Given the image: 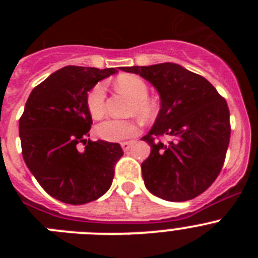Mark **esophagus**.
I'll return each instance as SVG.
<instances>
[{
    "mask_svg": "<svg viewBox=\"0 0 258 258\" xmlns=\"http://www.w3.org/2000/svg\"><path fill=\"white\" fill-rule=\"evenodd\" d=\"M133 141H129V142H121V147L124 151H127V150L131 149L132 146H133Z\"/></svg>",
    "mask_w": 258,
    "mask_h": 258,
    "instance_id": "obj_1",
    "label": "esophagus"
}]
</instances>
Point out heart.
<instances>
[{
  "mask_svg": "<svg viewBox=\"0 0 258 258\" xmlns=\"http://www.w3.org/2000/svg\"><path fill=\"white\" fill-rule=\"evenodd\" d=\"M118 90L126 93L133 98L131 106V112H136L140 117L145 120H151L156 117L159 107L156 102L147 98L149 86L142 77L137 75L125 74L120 75L115 81ZM106 85L98 83L93 86L86 94V106L93 117L99 118L106 112ZM138 124L134 120H124V118H107L97 126V134L102 140L108 142L126 140L138 133Z\"/></svg>",
  "mask_w": 258,
  "mask_h": 258,
  "instance_id": "1",
  "label": "heart"
}]
</instances>
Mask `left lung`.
I'll return each instance as SVG.
<instances>
[{
	"label": "left lung",
	"mask_w": 258,
	"mask_h": 258,
	"mask_svg": "<svg viewBox=\"0 0 258 258\" xmlns=\"http://www.w3.org/2000/svg\"><path fill=\"white\" fill-rule=\"evenodd\" d=\"M157 89L161 109L143 141L151 154L142 163L146 187L169 202L203 194L222 169L230 142V111L208 80L174 63L121 67ZM168 136L169 141L161 143Z\"/></svg>",
	"instance_id": "obj_1"
}]
</instances>
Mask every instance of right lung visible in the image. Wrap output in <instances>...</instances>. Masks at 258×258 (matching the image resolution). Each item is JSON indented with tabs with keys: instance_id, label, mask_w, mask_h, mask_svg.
I'll return each mask as SVG.
<instances>
[{
	"instance_id": "1",
	"label": "right lung",
	"mask_w": 258,
	"mask_h": 258,
	"mask_svg": "<svg viewBox=\"0 0 258 258\" xmlns=\"http://www.w3.org/2000/svg\"><path fill=\"white\" fill-rule=\"evenodd\" d=\"M115 72V68L67 66L29 94L19 118L23 159L41 187L60 202L86 204L111 187L124 152L118 143L86 140L93 125L86 94Z\"/></svg>"
}]
</instances>
